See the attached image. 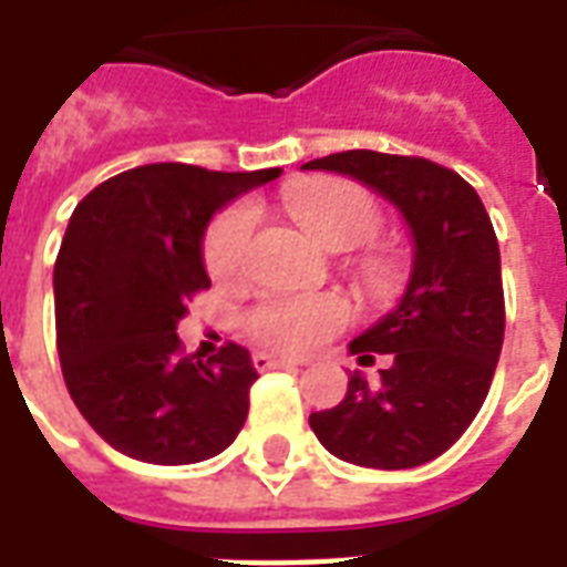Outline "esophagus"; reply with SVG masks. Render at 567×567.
Returning <instances> with one entry per match:
<instances>
[{"label":"esophagus","instance_id":"esophagus-1","mask_svg":"<svg viewBox=\"0 0 567 567\" xmlns=\"http://www.w3.org/2000/svg\"><path fill=\"white\" fill-rule=\"evenodd\" d=\"M255 368L258 370H276V368H297L300 361L297 358H285V355H272V352H255L251 355Z\"/></svg>","mask_w":567,"mask_h":567}]
</instances>
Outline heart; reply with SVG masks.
<instances>
[{"label": "heart", "mask_w": 567, "mask_h": 567, "mask_svg": "<svg viewBox=\"0 0 567 567\" xmlns=\"http://www.w3.org/2000/svg\"><path fill=\"white\" fill-rule=\"evenodd\" d=\"M285 209L328 251H355L380 234V209L364 187L337 178H303L285 190ZM255 209L236 203L215 215L203 239V260L215 279H234L246 270ZM364 282L377 295L401 285V267L389 255H370L361 264ZM349 321V307L333 295H270L248 312V331L264 346L307 352L324 343Z\"/></svg>", "instance_id": "1"}]
</instances>
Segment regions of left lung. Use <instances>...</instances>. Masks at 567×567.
<instances>
[{
	"label": "left lung",
	"mask_w": 567,
	"mask_h": 567,
	"mask_svg": "<svg viewBox=\"0 0 567 567\" xmlns=\"http://www.w3.org/2000/svg\"><path fill=\"white\" fill-rule=\"evenodd\" d=\"M380 194L401 212L413 267L398 307L349 343L358 364H392L380 385L349 373L346 398L309 416L324 450L361 467L404 471L437 458L486 401L504 343L501 251L483 199L462 175L422 157L343 151L303 163Z\"/></svg>",
	"instance_id": "1"
}]
</instances>
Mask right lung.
Instances as JSON below:
<instances>
[{
  "instance_id": "right-lung-1",
  "label": "right lung",
  "mask_w": 567,
  "mask_h": 567,
  "mask_svg": "<svg viewBox=\"0 0 567 567\" xmlns=\"http://www.w3.org/2000/svg\"><path fill=\"white\" fill-rule=\"evenodd\" d=\"M279 175L145 163L75 206L54 264L56 352L72 401L112 450L197 464L236 440L255 361L236 343L209 361L182 355L175 328L187 297L209 288L212 215Z\"/></svg>"
}]
</instances>
